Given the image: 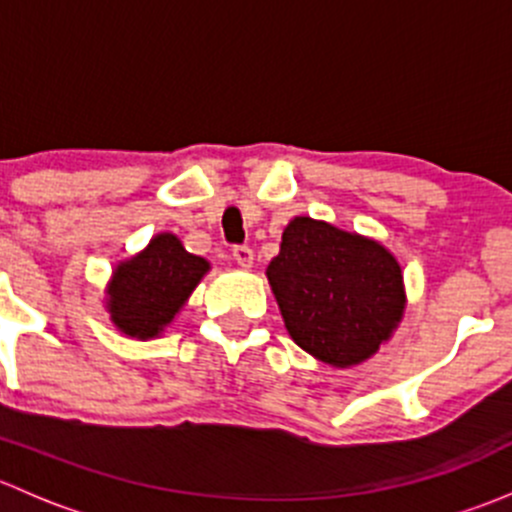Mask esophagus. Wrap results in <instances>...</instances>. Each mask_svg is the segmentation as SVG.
Listing matches in <instances>:
<instances>
[{
	"mask_svg": "<svg viewBox=\"0 0 512 512\" xmlns=\"http://www.w3.org/2000/svg\"><path fill=\"white\" fill-rule=\"evenodd\" d=\"M232 260H235L242 270H250L255 255H252V250L247 245H237V247H232Z\"/></svg>",
	"mask_w": 512,
	"mask_h": 512,
	"instance_id": "34e87169",
	"label": "esophagus"
}]
</instances>
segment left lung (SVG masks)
Returning a JSON list of instances; mask_svg holds the SVG:
<instances>
[{"label":"left lung","instance_id":"1","mask_svg":"<svg viewBox=\"0 0 512 512\" xmlns=\"http://www.w3.org/2000/svg\"><path fill=\"white\" fill-rule=\"evenodd\" d=\"M267 280L294 344L339 369L374 356L404 317L396 257L324 220L294 218L285 227Z\"/></svg>","mask_w":512,"mask_h":512}]
</instances>
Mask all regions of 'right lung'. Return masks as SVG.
<instances>
[{"label":"right lung","mask_w":512,"mask_h":512,"mask_svg":"<svg viewBox=\"0 0 512 512\" xmlns=\"http://www.w3.org/2000/svg\"><path fill=\"white\" fill-rule=\"evenodd\" d=\"M208 270L210 262L190 255L173 232H160L146 250L113 270L106 289L111 322L126 337H158Z\"/></svg>","instance_id":"add662e5"}]
</instances>
